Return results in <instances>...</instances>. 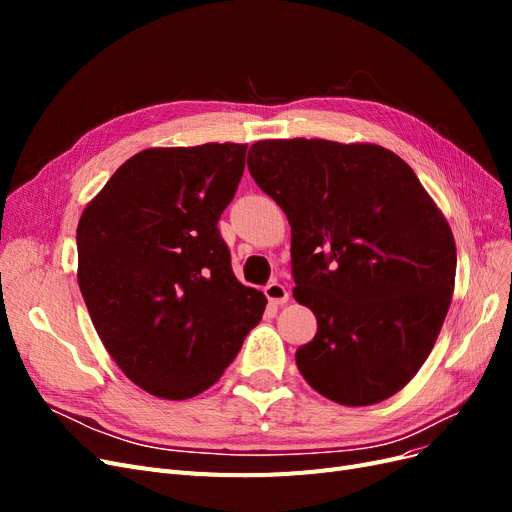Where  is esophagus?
<instances>
[{
	"label": "esophagus",
	"mask_w": 512,
	"mask_h": 512,
	"mask_svg": "<svg viewBox=\"0 0 512 512\" xmlns=\"http://www.w3.org/2000/svg\"><path fill=\"white\" fill-rule=\"evenodd\" d=\"M265 294H267V299H269L273 305H284V303H288V299H290L288 288H286L284 284H280V282L267 284V286H265Z\"/></svg>",
	"instance_id": "obj_1"
}]
</instances>
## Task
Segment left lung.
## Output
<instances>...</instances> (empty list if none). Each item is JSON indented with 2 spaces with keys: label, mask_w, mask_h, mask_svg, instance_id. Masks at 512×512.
<instances>
[{
  "label": "left lung",
  "mask_w": 512,
  "mask_h": 512,
  "mask_svg": "<svg viewBox=\"0 0 512 512\" xmlns=\"http://www.w3.org/2000/svg\"><path fill=\"white\" fill-rule=\"evenodd\" d=\"M247 168L292 230L294 299L318 331L297 350L307 384L342 406L416 376L453 299L457 250L414 170L378 145L258 141Z\"/></svg>",
  "instance_id": "left-lung-1"
}]
</instances>
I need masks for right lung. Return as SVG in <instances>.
<instances>
[{
  "label": "right lung",
  "instance_id": "obj_1",
  "mask_svg": "<svg viewBox=\"0 0 512 512\" xmlns=\"http://www.w3.org/2000/svg\"><path fill=\"white\" fill-rule=\"evenodd\" d=\"M245 151L207 143L136 153L76 228L91 322L123 374L156 397L209 389L265 312V294L232 273L218 228Z\"/></svg>",
  "mask_w": 512,
  "mask_h": 512
}]
</instances>
